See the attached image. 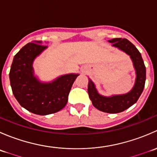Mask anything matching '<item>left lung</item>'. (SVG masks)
<instances>
[{"mask_svg": "<svg viewBox=\"0 0 157 157\" xmlns=\"http://www.w3.org/2000/svg\"><path fill=\"white\" fill-rule=\"evenodd\" d=\"M109 42L112 44V47L117 48L127 54L132 61L136 74L134 86L124 94L105 96L98 92L95 83L88 77V94L95 108L107 113L115 114L126 110L134 105L139 99L144 88L146 67L139 51L128 39L116 38L109 40Z\"/></svg>", "mask_w": 157, "mask_h": 157, "instance_id": "obj_1", "label": "left lung"}]
</instances>
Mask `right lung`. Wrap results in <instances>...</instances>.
I'll return each mask as SVG.
<instances>
[{
	"label": "right lung",
	"instance_id": "right-lung-1",
	"mask_svg": "<svg viewBox=\"0 0 157 157\" xmlns=\"http://www.w3.org/2000/svg\"><path fill=\"white\" fill-rule=\"evenodd\" d=\"M42 41L26 44L14 56L10 71L13 93L22 107L32 113L46 115L61 110L79 74L61 75L50 82L41 81L35 75L33 62L48 46Z\"/></svg>",
	"mask_w": 157,
	"mask_h": 157
}]
</instances>
